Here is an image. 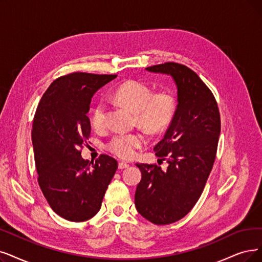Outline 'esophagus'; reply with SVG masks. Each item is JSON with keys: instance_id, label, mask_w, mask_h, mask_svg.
I'll return each instance as SVG.
<instances>
[{"instance_id": "1", "label": "esophagus", "mask_w": 262, "mask_h": 262, "mask_svg": "<svg viewBox=\"0 0 262 262\" xmlns=\"http://www.w3.org/2000/svg\"><path fill=\"white\" fill-rule=\"evenodd\" d=\"M129 166V163L128 162H123V161H121V162H119L118 163V167L119 169H125V167H128Z\"/></svg>"}]
</instances>
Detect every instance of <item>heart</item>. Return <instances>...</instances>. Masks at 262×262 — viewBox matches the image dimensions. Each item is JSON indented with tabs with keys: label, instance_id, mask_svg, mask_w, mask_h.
Masks as SVG:
<instances>
[{
	"label": "heart",
	"instance_id": "obj_1",
	"mask_svg": "<svg viewBox=\"0 0 262 262\" xmlns=\"http://www.w3.org/2000/svg\"><path fill=\"white\" fill-rule=\"evenodd\" d=\"M112 98L119 104L135 112L138 121L150 131H160L171 122L176 111L175 98L170 92L152 93L151 89L138 80H128L118 86ZM91 125L100 130L105 127L106 107L99 102L91 112ZM146 143L142 133L119 132L113 135L105 147L112 154L122 159H130Z\"/></svg>",
	"mask_w": 262,
	"mask_h": 262
}]
</instances>
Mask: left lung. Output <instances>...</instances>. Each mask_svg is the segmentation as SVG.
<instances>
[{
  "instance_id": "8db88e82",
  "label": "left lung",
  "mask_w": 262,
  "mask_h": 262,
  "mask_svg": "<svg viewBox=\"0 0 262 262\" xmlns=\"http://www.w3.org/2000/svg\"><path fill=\"white\" fill-rule=\"evenodd\" d=\"M146 70L173 77L179 104L169 129L154 147L167 169L137 163L142 180L135 206L150 223L169 225L189 213L204 189L216 158L221 114L212 91L191 69L165 62Z\"/></svg>"
}]
</instances>
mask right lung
Returning a JSON list of instances; mask_svg holds the SVG:
<instances>
[{
	"instance_id": "obj_1",
	"label": "right lung",
	"mask_w": 262,
	"mask_h": 262,
	"mask_svg": "<svg viewBox=\"0 0 262 262\" xmlns=\"http://www.w3.org/2000/svg\"><path fill=\"white\" fill-rule=\"evenodd\" d=\"M117 75L72 73L61 76L41 97L32 124L37 182L56 214L70 222H86L101 208L118 162L101 155L83 160L90 138L87 113L93 95Z\"/></svg>"
}]
</instances>
